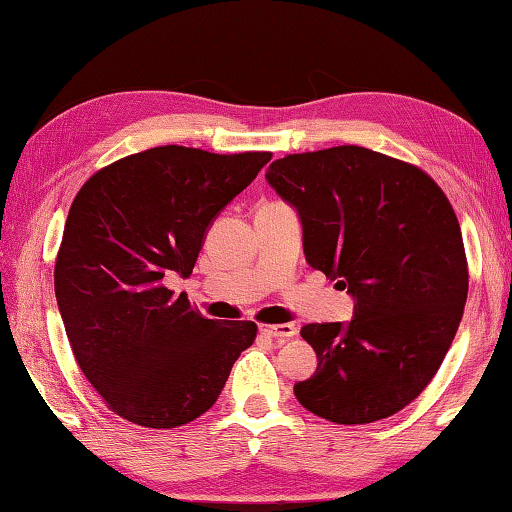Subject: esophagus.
<instances>
[{
  "instance_id": "1",
  "label": "esophagus",
  "mask_w": 512,
  "mask_h": 512,
  "mask_svg": "<svg viewBox=\"0 0 512 512\" xmlns=\"http://www.w3.org/2000/svg\"><path fill=\"white\" fill-rule=\"evenodd\" d=\"M259 332L266 336H273V339H293L298 334V327L293 323H282V325H259Z\"/></svg>"
}]
</instances>
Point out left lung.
<instances>
[{"label":"left lung","mask_w":512,"mask_h":512,"mask_svg":"<svg viewBox=\"0 0 512 512\" xmlns=\"http://www.w3.org/2000/svg\"><path fill=\"white\" fill-rule=\"evenodd\" d=\"M266 180L298 210L309 266L357 298L348 325L300 329L318 368L293 388L298 402L336 424L402 411L463 318L470 273L452 203L420 167L354 144L284 155Z\"/></svg>","instance_id":"1"}]
</instances>
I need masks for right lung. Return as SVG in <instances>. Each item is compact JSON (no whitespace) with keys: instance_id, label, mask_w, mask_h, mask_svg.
<instances>
[{"instance_id":"obj_1","label":"right lung","mask_w":512,"mask_h":512,"mask_svg":"<svg viewBox=\"0 0 512 512\" xmlns=\"http://www.w3.org/2000/svg\"><path fill=\"white\" fill-rule=\"evenodd\" d=\"M271 158L155 146L99 169L76 194L56 300L76 363L119 418L149 429L196 420L255 343L253 320L205 318L164 277L192 275L216 214Z\"/></svg>"}]
</instances>
